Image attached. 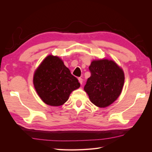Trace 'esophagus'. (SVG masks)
Segmentation results:
<instances>
[{"label":"esophagus","mask_w":152,"mask_h":152,"mask_svg":"<svg viewBox=\"0 0 152 152\" xmlns=\"http://www.w3.org/2000/svg\"><path fill=\"white\" fill-rule=\"evenodd\" d=\"M78 80H79V82H80V84H82V82H83V80H82V78L79 77V79H78Z\"/></svg>","instance_id":"esophagus-1"}]
</instances>
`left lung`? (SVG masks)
Returning a JSON list of instances; mask_svg holds the SVG:
<instances>
[{
    "mask_svg": "<svg viewBox=\"0 0 152 152\" xmlns=\"http://www.w3.org/2000/svg\"><path fill=\"white\" fill-rule=\"evenodd\" d=\"M89 69L91 77L84 91L96 107H107L121 94L125 79L124 71L114 61L108 59H94Z\"/></svg>",
    "mask_w": 152,
    "mask_h": 152,
    "instance_id": "obj_1",
    "label": "left lung"
}]
</instances>
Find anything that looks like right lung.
Wrapping results in <instances>:
<instances>
[{
  "mask_svg": "<svg viewBox=\"0 0 152 152\" xmlns=\"http://www.w3.org/2000/svg\"><path fill=\"white\" fill-rule=\"evenodd\" d=\"M33 82L40 99L53 107L63 104L80 86L62 59L53 55L48 56L36 69Z\"/></svg>",
  "mask_w": 152,
  "mask_h": 152,
  "instance_id": "right-lung-1",
  "label": "right lung"
}]
</instances>
